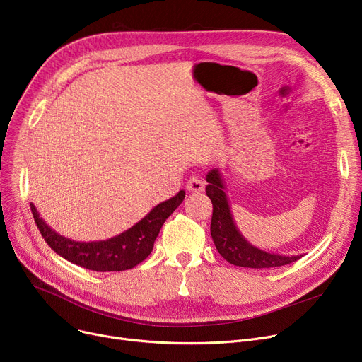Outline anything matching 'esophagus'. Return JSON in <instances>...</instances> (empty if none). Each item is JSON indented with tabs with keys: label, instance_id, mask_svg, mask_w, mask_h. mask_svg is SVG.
<instances>
[{
	"label": "esophagus",
	"instance_id": "obj_1",
	"mask_svg": "<svg viewBox=\"0 0 362 362\" xmlns=\"http://www.w3.org/2000/svg\"><path fill=\"white\" fill-rule=\"evenodd\" d=\"M186 189L189 192H202L204 189H205V182L202 180V179H199V177H197V176H194V177H191L187 180V183H186Z\"/></svg>",
	"mask_w": 362,
	"mask_h": 362
}]
</instances>
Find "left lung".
Wrapping results in <instances>:
<instances>
[{
  "label": "left lung",
  "instance_id": "left-lung-1",
  "mask_svg": "<svg viewBox=\"0 0 362 362\" xmlns=\"http://www.w3.org/2000/svg\"><path fill=\"white\" fill-rule=\"evenodd\" d=\"M206 197L213 202L211 238L218 254L233 265L248 269H272L291 264L302 255H281L262 251L245 239L233 220L226 186L220 170L216 167L206 175Z\"/></svg>",
  "mask_w": 362,
  "mask_h": 362
}]
</instances>
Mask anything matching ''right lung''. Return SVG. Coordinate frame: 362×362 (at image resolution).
Instances as JSON below:
<instances>
[{
    "label": "right lung",
    "mask_w": 362,
    "mask_h": 362,
    "mask_svg": "<svg viewBox=\"0 0 362 362\" xmlns=\"http://www.w3.org/2000/svg\"><path fill=\"white\" fill-rule=\"evenodd\" d=\"M185 191L152 210L126 232L107 240L79 242L57 233L44 221L36 206L30 204L35 223L45 242L64 259L93 272H123L142 262L154 248V242L164 221L183 202Z\"/></svg>",
    "instance_id": "right-lung-1"
}]
</instances>
